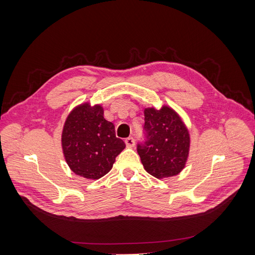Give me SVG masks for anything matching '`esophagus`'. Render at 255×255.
Masks as SVG:
<instances>
[{
  "instance_id": "34e87169",
  "label": "esophagus",
  "mask_w": 255,
  "mask_h": 255,
  "mask_svg": "<svg viewBox=\"0 0 255 255\" xmlns=\"http://www.w3.org/2000/svg\"><path fill=\"white\" fill-rule=\"evenodd\" d=\"M125 143L127 146H129V148H132V146H134V144H135V140L133 137H127L125 139Z\"/></svg>"
}]
</instances>
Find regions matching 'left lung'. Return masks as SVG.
I'll list each match as a JSON object with an SVG mask.
<instances>
[{
    "label": "left lung",
    "mask_w": 255,
    "mask_h": 255,
    "mask_svg": "<svg viewBox=\"0 0 255 255\" xmlns=\"http://www.w3.org/2000/svg\"><path fill=\"white\" fill-rule=\"evenodd\" d=\"M189 144L188 130L175 111L167 106L144 110L143 140L136 149L150 175L158 179L178 175L185 166Z\"/></svg>",
    "instance_id": "left-lung-1"
}]
</instances>
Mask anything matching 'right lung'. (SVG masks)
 Instances as JSON below:
<instances>
[{"mask_svg": "<svg viewBox=\"0 0 255 255\" xmlns=\"http://www.w3.org/2000/svg\"><path fill=\"white\" fill-rule=\"evenodd\" d=\"M64 156L71 170L97 180L109 172L125 142L116 136L115 125L103 117L101 105H79L67 118L63 133Z\"/></svg>", "mask_w": 255, "mask_h": 255, "instance_id": "1", "label": "right lung"}]
</instances>
